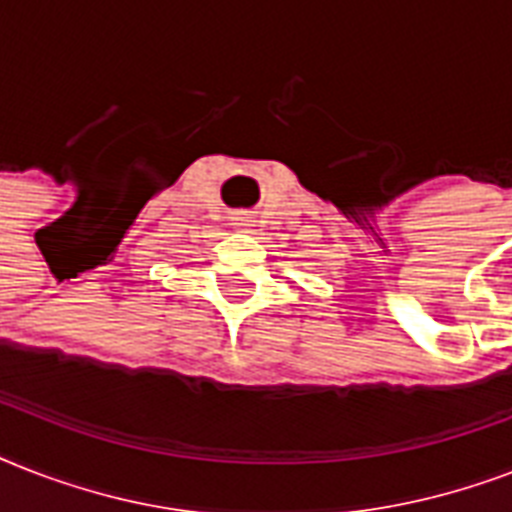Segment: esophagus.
Masks as SVG:
<instances>
[{"mask_svg":"<svg viewBox=\"0 0 512 512\" xmlns=\"http://www.w3.org/2000/svg\"><path fill=\"white\" fill-rule=\"evenodd\" d=\"M249 223H252V220H249V215H244V212H241V215H236V223H233V225H239V228H247Z\"/></svg>","mask_w":512,"mask_h":512,"instance_id":"obj_1","label":"esophagus"}]
</instances>
